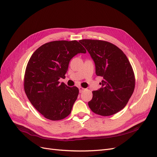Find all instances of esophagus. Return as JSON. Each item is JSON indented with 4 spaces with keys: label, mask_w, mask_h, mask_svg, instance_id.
Wrapping results in <instances>:
<instances>
[{
    "label": "esophagus",
    "mask_w": 157,
    "mask_h": 157,
    "mask_svg": "<svg viewBox=\"0 0 157 157\" xmlns=\"http://www.w3.org/2000/svg\"><path fill=\"white\" fill-rule=\"evenodd\" d=\"M78 89H79V92L80 93H81V92H82L84 90H85L84 88H82V87H81V86H79L78 87Z\"/></svg>",
    "instance_id": "1"
}]
</instances>
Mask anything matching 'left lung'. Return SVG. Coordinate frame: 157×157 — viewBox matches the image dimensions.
<instances>
[{
    "mask_svg": "<svg viewBox=\"0 0 157 157\" xmlns=\"http://www.w3.org/2000/svg\"><path fill=\"white\" fill-rule=\"evenodd\" d=\"M96 65V74L102 77V87L93 91L90 109L101 116L113 115L124 108L135 88V75L129 60L119 48L100 40H80Z\"/></svg>",
    "mask_w": 157,
    "mask_h": 157,
    "instance_id": "8db88e82",
    "label": "left lung"
}]
</instances>
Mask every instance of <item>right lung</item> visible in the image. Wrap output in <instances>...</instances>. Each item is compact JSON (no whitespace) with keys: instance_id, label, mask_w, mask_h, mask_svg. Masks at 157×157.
Masks as SVG:
<instances>
[{"instance_id":"right-lung-1","label":"right lung","mask_w":157,"mask_h":157,"mask_svg":"<svg viewBox=\"0 0 157 157\" xmlns=\"http://www.w3.org/2000/svg\"><path fill=\"white\" fill-rule=\"evenodd\" d=\"M86 50L77 40H56L42 45L27 65L24 90L36 110L46 118L59 121L67 117L77 100L79 90L60 84L65 78L70 60Z\"/></svg>"}]
</instances>
